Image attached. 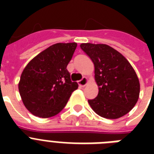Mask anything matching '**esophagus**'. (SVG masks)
I'll return each mask as SVG.
<instances>
[{
	"label": "esophagus",
	"mask_w": 154,
	"mask_h": 154,
	"mask_svg": "<svg viewBox=\"0 0 154 154\" xmlns=\"http://www.w3.org/2000/svg\"><path fill=\"white\" fill-rule=\"evenodd\" d=\"M77 83H78V85H79L80 86L84 87V86H85V85H87V83H88V79H87L86 77H83L82 80L78 81V82H77Z\"/></svg>",
	"instance_id": "1"
}]
</instances>
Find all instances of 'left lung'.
Segmentation results:
<instances>
[{"label": "left lung", "mask_w": 154, "mask_h": 154, "mask_svg": "<svg viewBox=\"0 0 154 154\" xmlns=\"http://www.w3.org/2000/svg\"><path fill=\"white\" fill-rule=\"evenodd\" d=\"M81 48L94 65L98 95L88 102L97 114L108 119L123 117L136 105L138 77L124 56L107 45L83 43Z\"/></svg>", "instance_id": "obj_1"}]
</instances>
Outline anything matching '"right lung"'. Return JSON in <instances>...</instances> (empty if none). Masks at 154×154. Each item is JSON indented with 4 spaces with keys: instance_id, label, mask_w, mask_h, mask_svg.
<instances>
[{
    "instance_id": "obj_1",
    "label": "right lung",
    "mask_w": 154,
    "mask_h": 154,
    "mask_svg": "<svg viewBox=\"0 0 154 154\" xmlns=\"http://www.w3.org/2000/svg\"><path fill=\"white\" fill-rule=\"evenodd\" d=\"M77 43H57L40 53L24 69L18 84L24 105L32 114L55 116L78 88L67 70Z\"/></svg>"
}]
</instances>
